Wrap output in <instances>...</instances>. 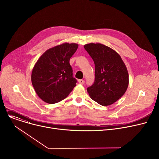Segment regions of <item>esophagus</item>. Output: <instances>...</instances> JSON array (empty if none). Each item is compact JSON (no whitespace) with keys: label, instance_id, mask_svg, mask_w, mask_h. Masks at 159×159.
<instances>
[{"label":"esophagus","instance_id":"esophagus-1","mask_svg":"<svg viewBox=\"0 0 159 159\" xmlns=\"http://www.w3.org/2000/svg\"><path fill=\"white\" fill-rule=\"evenodd\" d=\"M78 82H79V84H84V82H85L84 80H82V79H79V80H78Z\"/></svg>","mask_w":159,"mask_h":159}]
</instances>
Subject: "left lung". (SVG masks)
<instances>
[{"label":"left lung","mask_w":159,"mask_h":159,"mask_svg":"<svg viewBox=\"0 0 159 159\" xmlns=\"http://www.w3.org/2000/svg\"><path fill=\"white\" fill-rule=\"evenodd\" d=\"M84 48L95 63V82L87 88L94 101L104 106H109L125 93L129 84L126 66L119 53L100 43H90Z\"/></svg>","instance_id":"left-lung-1"}]
</instances>
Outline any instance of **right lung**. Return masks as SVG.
Wrapping results in <instances>:
<instances>
[{
	"instance_id": "obj_1",
	"label": "right lung",
	"mask_w": 159,
	"mask_h": 159,
	"mask_svg": "<svg viewBox=\"0 0 159 159\" xmlns=\"http://www.w3.org/2000/svg\"><path fill=\"white\" fill-rule=\"evenodd\" d=\"M79 45L64 43L48 49L33 67L31 82L37 95L45 102L55 104L62 101L76 86L70 64Z\"/></svg>"
}]
</instances>
